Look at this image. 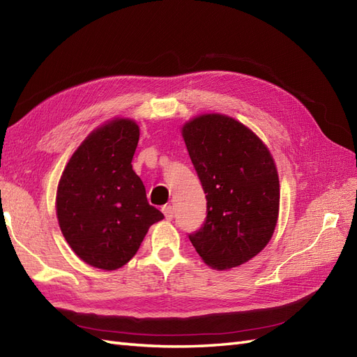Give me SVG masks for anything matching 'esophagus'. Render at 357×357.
Instances as JSON below:
<instances>
[{
	"label": "esophagus",
	"instance_id": "obj_1",
	"mask_svg": "<svg viewBox=\"0 0 357 357\" xmlns=\"http://www.w3.org/2000/svg\"><path fill=\"white\" fill-rule=\"evenodd\" d=\"M161 211H162L164 215H166L167 220H172V218H173V206L172 205H164Z\"/></svg>",
	"mask_w": 357,
	"mask_h": 357
}]
</instances>
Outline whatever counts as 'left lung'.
<instances>
[{
    "mask_svg": "<svg viewBox=\"0 0 357 357\" xmlns=\"http://www.w3.org/2000/svg\"><path fill=\"white\" fill-rule=\"evenodd\" d=\"M206 197V218L188 238L209 267L248 262L268 244L279 214V176L267 146L225 114H202L182 128Z\"/></svg>",
    "mask_w": 357,
    "mask_h": 357,
    "instance_id": "1",
    "label": "left lung"
}]
</instances>
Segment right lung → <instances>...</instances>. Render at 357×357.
I'll return each mask as SVG.
<instances>
[{
  "instance_id": "1",
  "label": "right lung",
  "mask_w": 357,
  "mask_h": 357,
  "mask_svg": "<svg viewBox=\"0 0 357 357\" xmlns=\"http://www.w3.org/2000/svg\"><path fill=\"white\" fill-rule=\"evenodd\" d=\"M140 130L116 119L91 132L72 155L57 188V218L70 249L91 267L116 270L139 250L164 215L149 205L132 170Z\"/></svg>"
}]
</instances>
